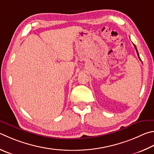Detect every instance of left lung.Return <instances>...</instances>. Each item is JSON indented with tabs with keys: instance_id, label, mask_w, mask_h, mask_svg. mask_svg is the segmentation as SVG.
I'll list each match as a JSON object with an SVG mask.
<instances>
[{
	"instance_id": "8db88e82",
	"label": "left lung",
	"mask_w": 154,
	"mask_h": 154,
	"mask_svg": "<svg viewBox=\"0 0 154 154\" xmlns=\"http://www.w3.org/2000/svg\"><path fill=\"white\" fill-rule=\"evenodd\" d=\"M133 45H134V46H135V50H136V52H137V55H138V57H139V59H141L140 57H139V53H138V51H137V47H136V46L135 45V44H133Z\"/></svg>"
}]
</instances>
